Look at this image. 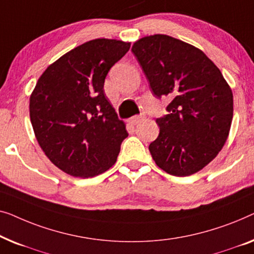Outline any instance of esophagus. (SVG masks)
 <instances>
[{
	"label": "esophagus",
	"instance_id": "obj_1",
	"mask_svg": "<svg viewBox=\"0 0 254 254\" xmlns=\"http://www.w3.org/2000/svg\"><path fill=\"white\" fill-rule=\"evenodd\" d=\"M141 120H142V116H133L128 120V122H130L131 124H138Z\"/></svg>",
	"mask_w": 254,
	"mask_h": 254
}]
</instances>
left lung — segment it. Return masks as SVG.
<instances>
[{"label": "left lung", "instance_id": "8db88e82", "mask_svg": "<svg viewBox=\"0 0 254 254\" xmlns=\"http://www.w3.org/2000/svg\"><path fill=\"white\" fill-rule=\"evenodd\" d=\"M132 53L156 98L168 96L160 133L149 144L158 167L190 176L207 166L226 144L234 114L233 92L205 53L166 34L144 37Z\"/></svg>", "mask_w": 254, "mask_h": 254}]
</instances>
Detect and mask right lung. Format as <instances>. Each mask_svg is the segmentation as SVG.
I'll return each mask as SVG.
<instances>
[{
    "label": "right lung",
    "mask_w": 254,
    "mask_h": 254,
    "mask_svg": "<svg viewBox=\"0 0 254 254\" xmlns=\"http://www.w3.org/2000/svg\"><path fill=\"white\" fill-rule=\"evenodd\" d=\"M130 45L115 39L85 42L51 64L32 92L35 138L47 158L71 176L105 173L115 164L127 137L103 85Z\"/></svg>",
    "instance_id": "right-lung-1"
}]
</instances>
